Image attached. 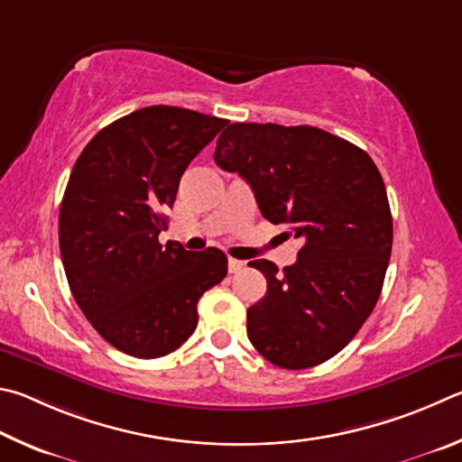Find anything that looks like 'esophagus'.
Returning a JSON list of instances; mask_svg holds the SVG:
<instances>
[{
  "label": "esophagus",
  "mask_w": 462,
  "mask_h": 462,
  "mask_svg": "<svg viewBox=\"0 0 462 462\" xmlns=\"http://www.w3.org/2000/svg\"><path fill=\"white\" fill-rule=\"evenodd\" d=\"M245 268V262H239L236 257H229V272L231 273H237Z\"/></svg>",
  "instance_id": "esophagus-1"
}]
</instances>
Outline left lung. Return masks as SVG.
Returning <instances> with one entry per match:
<instances>
[{
  "label": "left lung",
  "mask_w": 462,
  "mask_h": 462,
  "mask_svg": "<svg viewBox=\"0 0 462 462\" xmlns=\"http://www.w3.org/2000/svg\"><path fill=\"white\" fill-rule=\"evenodd\" d=\"M215 162L245 178L270 223L304 241L282 272L249 263L268 280L247 309L249 341L284 369L335 357L374 312L392 255V210L374 160L319 127L231 124Z\"/></svg>",
  "instance_id": "obj_1"
}]
</instances>
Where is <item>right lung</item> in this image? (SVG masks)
<instances>
[{
    "mask_svg": "<svg viewBox=\"0 0 462 462\" xmlns=\"http://www.w3.org/2000/svg\"><path fill=\"white\" fill-rule=\"evenodd\" d=\"M226 124L152 105L103 127L75 162L59 217L64 273L87 320L121 353L176 351L197 328L200 296L226 276L217 247L158 241L184 170Z\"/></svg>",
    "mask_w": 462,
    "mask_h": 462,
    "instance_id": "1",
    "label": "right lung"
}]
</instances>
